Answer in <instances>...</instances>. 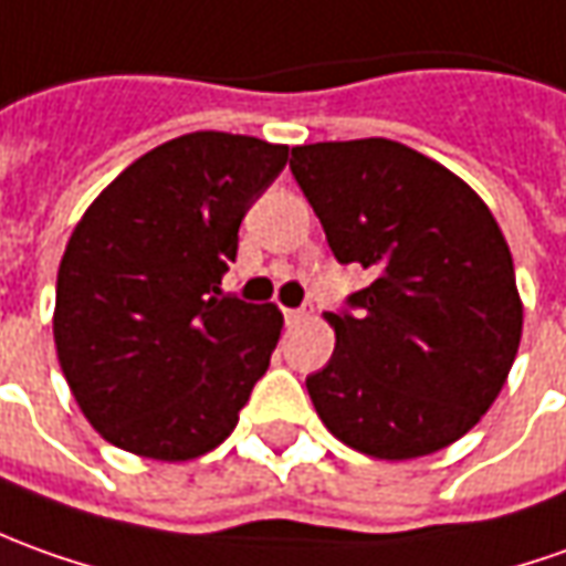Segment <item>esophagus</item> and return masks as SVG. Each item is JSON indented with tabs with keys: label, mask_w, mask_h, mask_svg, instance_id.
I'll list each match as a JSON object with an SVG mask.
<instances>
[{
	"label": "esophagus",
	"mask_w": 566,
	"mask_h": 566,
	"mask_svg": "<svg viewBox=\"0 0 566 566\" xmlns=\"http://www.w3.org/2000/svg\"><path fill=\"white\" fill-rule=\"evenodd\" d=\"M303 310H284V322H300L303 318Z\"/></svg>",
	"instance_id": "obj_1"
}]
</instances>
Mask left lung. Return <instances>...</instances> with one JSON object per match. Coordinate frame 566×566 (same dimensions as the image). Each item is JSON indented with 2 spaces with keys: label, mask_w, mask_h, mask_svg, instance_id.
<instances>
[{
  "label": "left lung",
  "mask_w": 566,
  "mask_h": 566,
  "mask_svg": "<svg viewBox=\"0 0 566 566\" xmlns=\"http://www.w3.org/2000/svg\"><path fill=\"white\" fill-rule=\"evenodd\" d=\"M291 172L337 263L371 272L328 313L337 344L306 390L340 443L418 459L493 406L524 310L490 207L459 176L390 138L315 142Z\"/></svg>",
  "instance_id": "left-lung-1"
}]
</instances>
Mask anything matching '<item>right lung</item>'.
I'll return each instance as SVG.
<instances>
[{
  "mask_svg": "<svg viewBox=\"0 0 566 566\" xmlns=\"http://www.w3.org/2000/svg\"><path fill=\"white\" fill-rule=\"evenodd\" d=\"M284 164L287 145L188 133L126 167L73 229L57 269V363L107 443L188 461L234 430L282 313L219 282L241 219Z\"/></svg>",
  "mask_w": 566,
  "mask_h": 566,
  "instance_id": "1",
  "label": "right lung"
}]
</instances>
